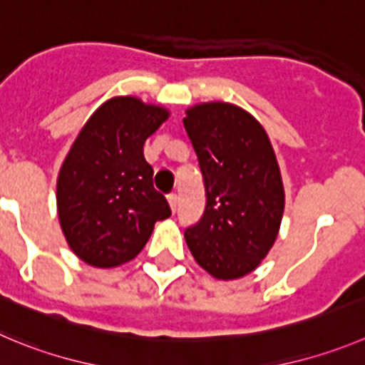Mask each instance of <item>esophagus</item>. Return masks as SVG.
I'll use <instances>...</instances> for the list:
<instances>
[{
  "label": "esophagus",
  "mask_w": 365,
  "mask_h": 365,
  "mask_svg": "<svg viewBox=\"0 0 365 365\" xmlns=\"http://www.w3.org/2000/svg\"><path fill=\"white\" fill-rule=\"evenodd\" d=\"M167 200H169V205H171V210H176V207H178V196H176V192L169 194V196H167Z\"/></svg>",
  "instance_id": "esophagus-1"
}]
</instances>
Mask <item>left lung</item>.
<instances>
[{
    "label": "left lung",
    "instance_id": "left-lung-1",
    "mask_svg": "<svg viewBox=\"0 0 365 365\" xmlns=\"http://www.w3.org/2000/svg\"><path fill=\"white\" fill-rule=\"evenodd\" d=\"M183 125L207 196L185 241L210 275L240 279L259 267L281 227L284 189L274 148L263 125L229 102L194 106Z\"/></svg>",
    "mask_w": 365,
    "mask_h": 365
}]
</instances>
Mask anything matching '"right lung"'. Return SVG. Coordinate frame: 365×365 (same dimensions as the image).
<instances>
[{
    "mask_svg": "<svg viewBox=\"0 0 365 365\" xmlns=\"http://www.w3.org/2000/svg\"><path fill=\"white\" fill-rule=\"evenodd\" d=\"M169 111L115 97L81 129L57 178V214L73 254L97 268L135 259L156 221L171 216L144 158L148 136Z\"/></svg>",
    "mask_w": 365,
    "mask_h": 365,
    "instance_id": "add662e5",
    "label": "right lung"
}]
</instances>
